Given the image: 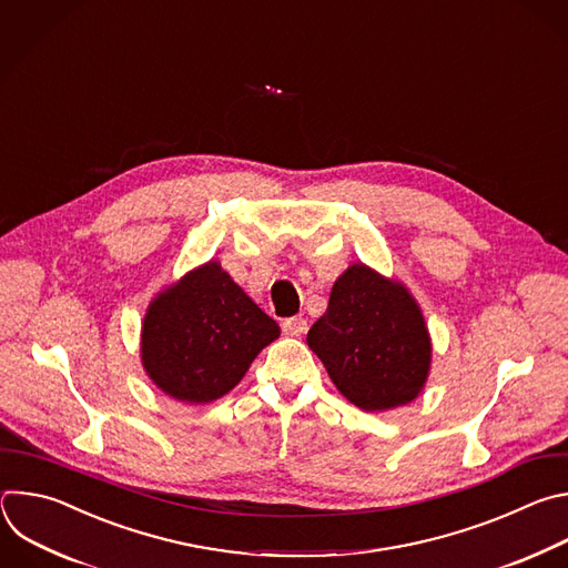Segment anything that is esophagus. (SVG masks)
I'll return each mask as SVG.
<instances>
[{"mask_svg":"<svg viewBox=\"0 0 568 568\" xmlns=\"http://www.w3.org/2000/svg\"><path fill=\"white\" fill-rule=\"evenodd\" d=\"M306 328H308V324H306V320L302 315H295V317H288V320L282 322V331L286 335H291V337L293 335H304Z\"/></svg>","mask_w":568,"mask_h":568,"instance_id":"1","label":"esophagus"}]
</instances>
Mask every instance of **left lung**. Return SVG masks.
Listing matches in <instances>:
<instances>
[{
	"label": "left lung",
	"mask_w": 568,
	"mask_h": 568,
	"mask_svg": "<svg viewBox=\"0 0 568 568\" xmlns=\"http://www.w3.org/2000/svg\"><path fill=\"white\" fill-rule=\"evenodd\" d=\"M306 343L339 394L365 412L414 400L429 372L432 347L418 304L403 284L365 264L337 277Z\"/></svg>",
	"instance_id": "1"
}]
</instances>
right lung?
I'll list each match as a JSON object with an SVG mask.
<instances>
[{"mask_svg":"<svg viewBox=\"0 0 568 568\" xmlns=\"http://www.w3.org/2000/svg\"><path fill=\"white\" fill-rule=\"evenodd\" d=\"M277 335V322L207 262L150 304L143 367L168 396L210 403L229 394Z\"/></svg>","mask_w":568,"mask_h":568,"instance_id":"add662e5","label":"right lung"}]
</instances>
